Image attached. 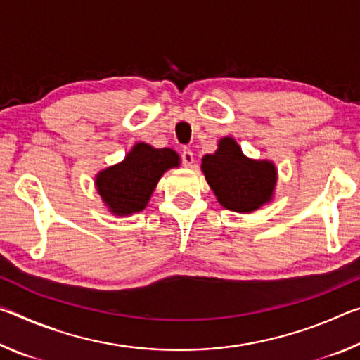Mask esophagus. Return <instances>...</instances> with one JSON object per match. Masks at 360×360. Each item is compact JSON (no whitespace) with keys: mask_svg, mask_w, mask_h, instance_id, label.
<instances>
[{"mask_svg":"<svg viewBox=\"0 0 360 360\" xmlns=\"http://www.w3.org/2000/svg\"><path fill=\"white\" fill-rule=\"evenodd\" d=\"M181 158H182V163H184V167L191 168L193 165V152L191 149H187V148L182 149Z\"/></svg>","mask_w":360,"mask_h":360,"instance_id":"1","label":"esophagus"}]
</instances>
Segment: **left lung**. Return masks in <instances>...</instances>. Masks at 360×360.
<instances>
[{
  "mask_svg": "<svg viewBox=\"0 0 360 360\" xmlns=\"http://www.w3.org/2000/svg\"><path fill=\"white\" fill-rule=\"evenodd\" d=\"M202 172L217 202L236 212H252L271 202L278 179L275 163L248 158L230 136L202 158Z\"/></svg>",
  "mask_w": 360,
  "mask_h": 360,
  "instance_id": "8db88e82",
  "label": "left lung"
}]
</instances>
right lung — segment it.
I'll use <instances>...</instances> for the list:
<instances>
[{
	"label": "right lung",
	"mask_w": 360,
	"mask_h": 360,
	"mask_svg": "<svg viewBox=\"0 0 360 360\" xmlns=\"http://www.w3.org/2000/svg\"><path fill=\"white\" fill-rule=\"evenodd\" d=\"M179 163L181 158L173 149L136 143L120 163L96 174V191L112 214L130 216L148 206L163 173Z\"/></svg>",
	"instance_id": "add662e5"
}]
</instances>
